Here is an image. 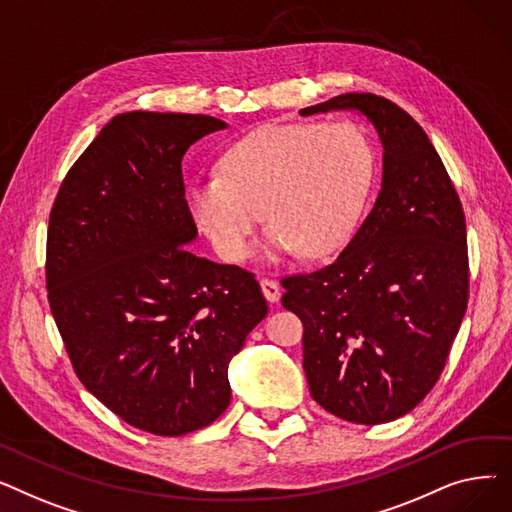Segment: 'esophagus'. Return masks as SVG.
I'll return each instance as SVG.
<instances>
[{
    "instance_id": "esophagus-1",
    "label": "esophagus",
    "mask_w": 512,
    "mask_h": 512,
    "mask_svg": "<svg viewBox=\"0 0 512 512\" xmlns=\"http://www.w3.org/2000/svg\"><path fill=\"white\" fill-rule=\"evenodd\" d=\"M259 284H261V290H263L267 301H270V303H278V301H280L282 288H280V284H278L276 280H272V278H261Z\"/></svg>"
}]
</instances>
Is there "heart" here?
Returning a JSON list of instances; mask_svg holds the SVG:
<instances>
[{"label":"heart","mask_w":512,"mask_h":512,"mask_svg":"<svg viewBox=\"0 0 512 512\" xmlns=\"http://www.w3.org/2000/svg\"><path fill=\"white\" fill-rule=\"evenodd\" d=\"M371 170L369 141L351 122L267 124L222 155L220 176L191 184L188 205L226 261L247 255L257 211L267 253L319 257L351 228Z\"/></svg>","instance_id":"heart-1"}]
</instances>
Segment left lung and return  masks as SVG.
I'll list each match as a JSON object with an SVG mask.
<instances>
[{"label":"left lung","mask_w":512,"mask_h":512,"mask_svg":"<svg viewBox=\"0 0 512 512\" xmlns=\"http://www.w3.org/2000/svg\"><path fill=\"white\" fill-rule=\"evenodd\" d=\"M365 114L384 145L382 191L342 253L284 276L282 305L303 321L309 392L363 425L413 411L442 375L469 301L465 211L423 128L373 93L301 110Z\"/></svg>","instance_id":"obj_1"}]
</instances>
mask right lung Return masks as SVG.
<instances>
[{"label": "right lung", "mask_w": 512, "mask_h": 512, "mask_svg": "<svg viewBox=\"0 0 512 512\" xmlns=\"http://www.w3.org/2000/svg\"><path fill=\"white\" fill-rule=\"evenodd\" d=\"M222 128L203 114H120L49 213L47 301L76 378L155 436L195 432L228 409V363L267 315L251 272L186 247L197 226L182 157Z\"/></svg>", "instance_id": "right-lung-1"}]
</instances>
